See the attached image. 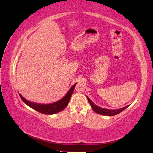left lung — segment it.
<instances>
[{"label": "left lung", "mask_w": 153, "mask_h": 153, "mask_svg": "<svg viewBox=\"0 0 153 153\" xmlns=\"http://www.w3.org/2000/svg\"><path fill=\"white\" fill-rule=\"evenodd\" d=\"M87 97V99H88V101H89V104L91 105V106L92 108H93L94 111H95L97 113L99 114H101V115L109 116H114V115L118 114L122 112L123 110H124L126 108H128V106H127L126 107H123V108H120V109H116V110H108V109L103 108H101V107L95 105V104H94L91 101V100H90V99L88 97Z\"/></svg>", "instance_id": "left-lung-1"}]
</instances>
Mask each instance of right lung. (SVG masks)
<instances>
[{
	"label": "right lung",
	"mask_w": 153,
	"mask_h": 153,
	"mask_svg": "<svg viewBox=\"0 0 153 153\" xmlns=\"http://www.w3.org/2000/svg\"><path fill=\"white\" fill-rule=\"evenodd\" d=\"M76 85V83L74 84V85L71 87L69 91L68 92L66 95L61 100L52 104H45L44 105V104L35 103L29 101V100L24 99L20 94H19V97H20V98L23 100V102L25 104H26L27 106H30L31 108L37 110V111L39 112L42 114H54L58 113L62 111V110H63L67 106L68 102L70 101V97L71 95H72L73 91Z\"/></svg>",
	"instance_id": "add662e5"
}]
</instances>
